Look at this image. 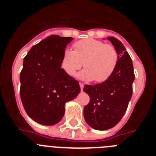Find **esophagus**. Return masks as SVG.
Segmentation results:
<instances>
[{"label": "esophagus", "mask_w": 156, "mask_h": 156, "mask_svg": "<svg viewBox=\"0 0 156 156\" xmlns=\"http://www.w3.org/2000/svg\"><path fill=\"white\" fill-rule=\"evenodd\" d=\"M80 87L81 90H83V87H84V84H83V83H80Z\"/></svg>", "instance_id": "obj_1"}]
</instances>
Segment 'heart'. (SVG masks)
I'll return each instance as SVG.
<instances>
[{
    "label": "heart",
    "mask_w": 156,
    "mask_h": 156,
    "mask_svg": "<svg viewBox=\"0 0 156 156\" xmlns=\"http://www.w3.org/2000/svg\"><path fill=\"white\" fill-rule=\"evenodd\" d=\"M73 46L75 51L66 48L62 58V69L67 75L73 76L83 62L85 69L77 75L80 79L101 83L111 76L119 60L113 46L91 38L77 41Z\"/></svg>",
    "instance_id": "b5f03b06"
}]
</instances>
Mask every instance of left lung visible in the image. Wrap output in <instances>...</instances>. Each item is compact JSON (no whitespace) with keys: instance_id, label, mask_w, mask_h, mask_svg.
<instances>
[{"instance_id":"1","label":"left lung","mask_w":156,"mask_h":156,"mask_svg":"<svg viewBox=\"0 0 156 156\" xmlns=\"http://www.w3.org/2000/svg\"><path fill=\"white\" fill-rule=\"evenodd\" d=\"M107 39L119 55L116 67L105 82L83 87V91L90 96V102L83 108L84 119L98 130L112 128L120 121L132 97L135 78L133 62L123 44L113 37Z\"/></svg>"}]
</instances>
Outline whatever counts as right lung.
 <instances>
[{
    "mask_svg": "<svg viewBox=\"0 0 156 156\" xmlns=\"http://www.w3.org/2000/svg\"><path fill=\"white\" fill-rule=\"evenodd\" d=\"M73 37L51 35L32 47L23 59L20 96L27 115L52 126L61 121L66 103L80 92L79 82L63 71L61 61Z\"/></svg>",
    "mask_w": 156,
    "mask_h": 156,
    "instance_id": "1",
    "label": "right lung"
}]
</instances>
